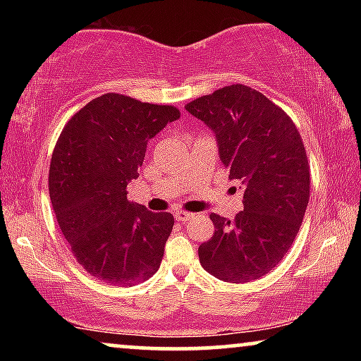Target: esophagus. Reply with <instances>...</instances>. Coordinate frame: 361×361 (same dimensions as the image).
<instances>
[{
	"label": "esophagus",
	"instance_id": "esophagus-1",
	"mask_svg": "<svg viewBox=\"0 0 361 361\" xmlns=\"http://www.w3.org/2000/svg\"><path fill=\"white\" fill-rule=\"evenodd\" d=\"M176 220L180 221V224H187L190 219H194V215L192 214H187V212H176Z\"/></svg>",
	"mask_w": 361,
	"mask_h": 361
}]
</instances>
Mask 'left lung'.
<instances>
[{"label":"left lung","mask_w":361,"mask_h":361,"mask_svg":"<svg viewBox=\"0 0 361 361\" xmlns=\"http://www.w3.org/2000/svg\"><path fill=\"white\" fill-rule=\"evenodd\" d=\"M185 110L214 131L228 177L243 189V210L233 221L210 215L215 231L199 246L200 263L225 283L259 279L293 246L307 209L302 137L284 110L240 83L197 98Z\"/></svg>","instance_id":"left-lung-1"}]
</instances>
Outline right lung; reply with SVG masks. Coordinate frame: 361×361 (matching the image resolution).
I'll list each match as a JSON object with an SVG mask.
<instances>
[{
  "label": "right lung",
  "instance_id": "add662e5",
  "mask_svg": "<svg viewBox=\"0 0 361 361\" xmlns=\"http://www.w3.org/2000/svg\"><path fill=\"white\" fill-rule=\"evenodd\" d=\"M171 105L118 93L87 103L63 128L49 169V194L62 235L83 269L105 283L133 286L159 269L174 216L130 202L147 141L179 120Z\"/></svg>",
  "mask_w": 361,
  "mask_h": 361
}]
</instances>
